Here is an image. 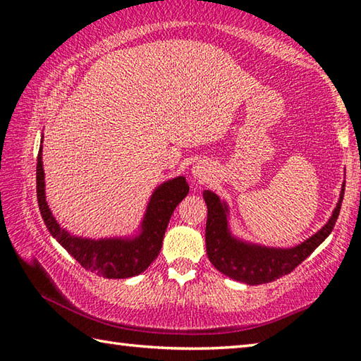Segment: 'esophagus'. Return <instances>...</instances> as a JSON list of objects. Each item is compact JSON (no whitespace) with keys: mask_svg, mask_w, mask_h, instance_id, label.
I'll use <instances>...</instances> for the list:
<instances>
[{"mask_svg":"<svg viewBox=\"0 0 361 361\" xmlns=\"http://www.w3.org/2000/svg\"><path fill=\"white\" fill-rule=\"evenodd\" d=\"M192 176L197 181L210 180V176H212L210 164L209 162H204V161H200V162L195 164V166L192 167Z\"/></svg>","mask_w":361,"mask_h":361,"instance_id":"obj_1","label":"esophagus"}]
</instances>
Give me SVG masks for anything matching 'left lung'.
<instances>
[{
  "label": "left lung",
  "instance_id": "1",
  "mask_svg": "<svg viewBox=\"0 0 361 361\" xmlns=\"http://www.w3.org/2000/svg\"><path fill=\"white\" fill-rule=\"evenodd\" d=\"M344 188L345 183H342L339 200L328 223L307 240L291 248L264 247L237 239L229 229L228 204L215 192L204 191V200L209 209L205 247L210 262L224 276L247 285L269 283L286 276L331 234L336 219L339 216L342 199H344Z\"/></svg>",
  "mask_w": 361,
  "mask_h": 361
}]
</instances>
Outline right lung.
Segmentation results:
<instances>
[{
    "mask_svg": "<svg viewBox=\"0 0 361 361\" xmlns=\"http://www.w3.org/2000/svg\"><path fill=\"white\" fill-rule=\"evenodd\" d=\"M36 192L41 216L51 235L81 264L105 279H129L148 269L161 252L164 234L173 210L189 192L185 176L164 181L152 192L146 207L140 232L132 237L87 239L65 231L54 218L46 202L44 169H42V140L36 164Z\"/></svg>",
    "mask_w": 361,
    "mask_h": 361,
    "instance_id": "obj_1",
    "label": "right lung"
}]
</instances>
